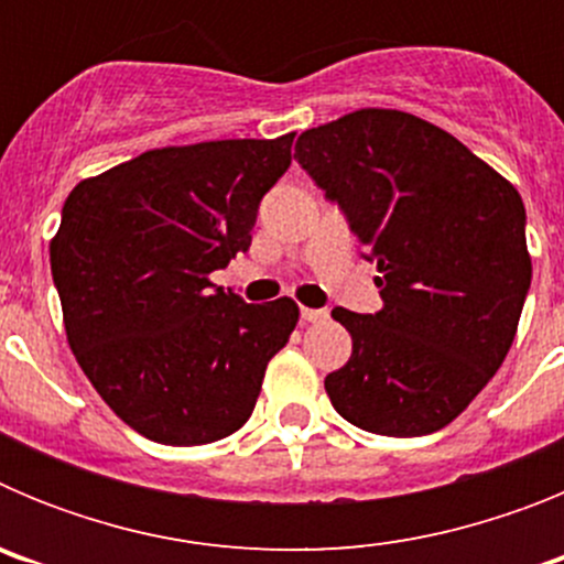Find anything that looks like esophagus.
<instances>
[{
    "instance_id": "esophagus-1",
    "label": "esophagus",
    "mask_w": 564,
    "mask_h": 564,
    "mask_svg": "<svg viewBox=\"0 0 564 564\" xmlns=\"http://www.w3.org/2000/svg\"><path fill=\"white\" fill-rule=\"evenodd\" d=\"M327 311L322 307H302V322H325Z\"/></svg>"
}]
</instances>
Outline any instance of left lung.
<instances>
[{"label":"left lung","instance_id":"1","mask_svg":"<svg viewBox=\"0 0 564 564\" xmlns=\"http://www.w3.org/2000/svg\"><path fill=\"white\" fill-rule=\"evenodd\" d=\"M293 158L381 273V311H333L352 338L350 361L325 378L333 406L376 435L443 430L514 341L531 288L522 197L449 132L398 109L307 129Z\"/></svg>","mask_w":564,"mask_h":564}]
</instances>
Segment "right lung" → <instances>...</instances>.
I'll use <instances>...</instances> for the list:
<instances>
[{
	"label": "right lung",
	"mask_w": 564,
	"mask_h": 564,
	"mask_svg": "<svg viewBox=\"0 0 564 564\" xmlns=\"http://www.w3.org/2000/svg\"><path fill=\"white\" fill-rule=\"evenodd\" d=\"M293 132L143 152L69 192L50 242L69 350L143 437L200 446L251 417L293 299L248 305L208 279L251 246Z\"/></svg>",
	"instance_id": "obj_1"
}]
</instances>
